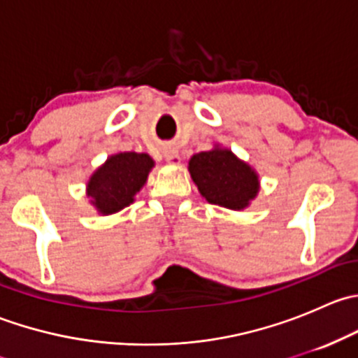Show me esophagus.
I'll use <instances>...</instances> for the list:
<instances>
[{
	"label": "esophagus",
	"instance_id": "1",
	"mask_svg": "<svg viewBox=\"0 0 358 358\" xmlns=\"http://www.w3.org/2000/svg\"><path fill=\"white\" fill-rule=\"evenodd\" d=\"M164 157L169 164H180V156H178V150L176 149H166Z\"/></svg>",
	"mask_w": 358,
	"mask_h": 358
}]
</instances>
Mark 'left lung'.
<instances>
[{
  "label": "left lung",
  "instance_id": "1",
  "mask_svg": "<svg viewBox=\"0 0 358 358\" xmlns=\"http://www.w3.org/2000/svg\"><path fill=\"white\" fill-rule=\"evenodd\" d=\"M189 171L206 201L234 211L248 208L259 190L255 169L218 145L190 157Z\"/></svg>",
  "mask_w": 358,
  "mask_h": 358
}]
</instances>
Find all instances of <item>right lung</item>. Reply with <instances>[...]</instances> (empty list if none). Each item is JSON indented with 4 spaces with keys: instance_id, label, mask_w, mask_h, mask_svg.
<instances>
[{
    "instance_id": "right-lung-1",
    "label": "right lung",
    "mask_w": 358,
    "mask_h": 358,
    "mask_svg": "<svg viewBox=\"0 0 358 358\" xmlns=\"http://www.w3.org/2000/svg\"><path fill=\"white\" fill-rule=\"evenodd\" d=\"M152 168L154 159L149 154H114L88 180L86 196L92 197L90 202L100 215L121 211L135 201Z\"/></svg>"
}]
</instances>
